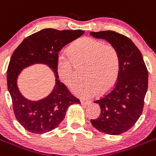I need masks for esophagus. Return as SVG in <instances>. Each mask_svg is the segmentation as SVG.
Returning <instances> with one entry per match:
<instances>
[{
	"mask_svg": "<svg viewBox=\"0 0 156 156\" xmlns=\"http://www.w3.org/2000/svg\"><path fill=\"white\" fill-rule=\"evenodd\" d=\"M81 105H89L91 102L88 101H84V100H81Z\"/></svg>",
	"mask_w": 156,
	"mask_h": 156,
	"instance_id": "obj_1",
	"label": "esophagus"
}]
</instances>
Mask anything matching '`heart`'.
<instances>
[{
    "label": "heart",
    "mask_w": 156,
    "mask_h": 156,
    "mask_svg": "<svg viewBox=\"0 0 156 156\" xmlns=\"http://www.w3.org/2000/svg\"><path fill=\"white\" fill-rule=\"evenodd\" d=\"M86 79L75 85L73 91L84 98H91L98 91L105 92L115 86L121 71V56L114 45L91 37H83L69 47L68 55H61L57 71L61 81L71 88L78 81L76 66L85 65Z\"/></svg>",
    "instance_id": "b5f03b06"
}]
</instances>
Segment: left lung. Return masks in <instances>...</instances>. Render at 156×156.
<instances>
[{
	"mask_svg": "<svg viewBox=\"0 0 156 156\" xmlns=\"http://www.w3.org/2000/svg\"><path fill=\"white\" fill-rule=\"evenodd\" d=\"M105 39L119 50L121 56L119 78L112 89L94 102L101 114L91 123L108 135H120L130 129L142 115L148 88V70L142 53L130 38L113 30L90 32Z\"/></svg>",
	"mask_w": 156,
	"mask_h": 156,
	"instance_id": "1",
	"label": "left lung"
}]
</instances>
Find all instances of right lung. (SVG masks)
I'll use <instances>...</instances> for the list:
<instances>
[{
    "mask_svg": "<svg viewBox=\"0 0 156 156\" xmlns=\"http://www.w3.org/2000/svg\"><path fill=\"white\" fill-rule=\"evenodd\" d=\"M84 33L81 30L43 29L26 37L11 55L7 71L8 89L16 119L29 132L43 134L53 130L65 119L67 109L71 105L81 103L65 84L58 80L57 61L58 52L62 48ZM35 63L48 65L55 72L56 84L52 92L46 98L30 101L20 93L16 78L23 68Z\"/></svg>",
    "mask_w": 156,
    "mask_h": 156,
    "instance_id": "1",
    "label": "right lung"
}]
</instances>
